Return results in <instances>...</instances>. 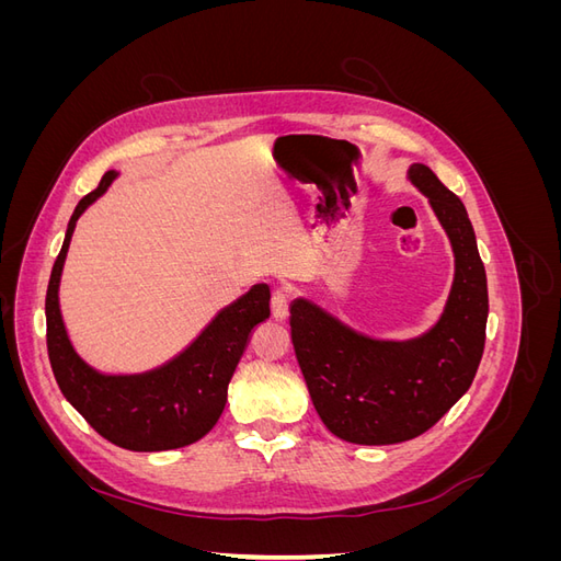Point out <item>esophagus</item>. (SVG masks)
Listing matches in <instances>:
<instances>
[{
    "instance_id": "1",
    "label": "esophagus",
    "mask_w": 561,
    "mask_h": 561,
    "mask_svg": "<svg viewBox=\"0 0 561 561\" xmlns=\"http://www.w3.org/2000/svg\"><path fill=\"white\" fill-rule=\"evenodd\" d=\"M271 313H274L276 320H285L287 313H290V297L283 290H276L274 297H271Z\"/></svg>"
}]
</instances>
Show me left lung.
<instances>
[{
    "label": "left lung",
    "mask_w": 561,
    "mask_h": 561,
    "mask_svg": "<svg viewBox=\"0 0 561 561\" xmlns=\"http://www.w3.org/2000/svg\"><path fill=\"white\" fill-rule=\"evenodd\" d=\"M428 198L454 252L437 322L412 339L353 330L311 299L290 304L293 346L318 416L353 445H396L433 428L470 388L484 351L486 274L466 206L428 165L407 171Z\"/></svg>",
    "instance_id": "1"
}]
</instances>
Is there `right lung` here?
I'll return each mask as SVG.
<instances>
[{
    "label": "right lung",
    "instance_id": "obj_1",
    "mask_svg": "<svg viewBox=\"0 0 561 561\" xmlns=\"http://www.w3.org/2000/svg\"><path fill=\"white\" fill-rule=\"evenodd\" d=\"M107 171L98 190L75 208L46 290V346L65 400L112 445L130 451H168L196 443L222 416L227 388L250 332L271 313L266 283L219 311L171 360L138 375H105L81 358L60 313V276L77 219L116 180Z\"/></svg>",
    "mask_w": 561,
    "mask_h": 561
}]
</instances>
